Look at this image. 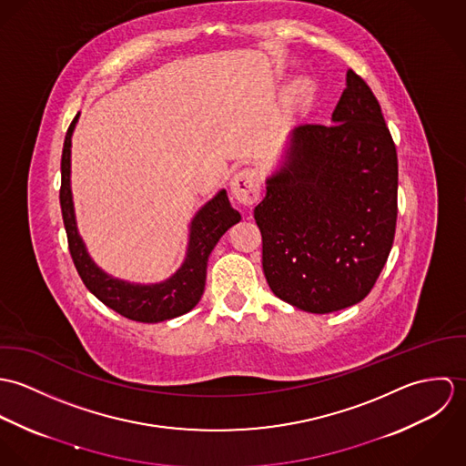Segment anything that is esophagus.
Returning a JSON list of instances; mask_svg holds the SVG:
<instances>
[{
	"instance_id": "1",
	"label": "esophagus",
	"mask_w": 466,
	"mask_h": 466,
	"mask_svg": "<svg viewBox=\"0 0 466 466\" xmlns=\"http://www.w3.org/2000/svg\"><path fill=\"white\" fill-rule=\"evenodd\" d=\"M231 194L244 206H253L260 198V174L257 168H242L231 179Z\"/></svg>"
}]
</instances>
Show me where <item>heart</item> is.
Returning <instances> with one entry per match:
<instances>
[{
    "instance_id": "obj_1",
    "label": "heart",
    "mask_w": 466,
    "mask_h": 466,
    "mask_svg": "<svg viewBox=\"0 0 466 466\" xmlns=\"http://www.w3.org/2000/svg\"><path fill=\"white\" fill-rule=\"evenodd\" d=\"M310 89H312V86H310V80L303 78V80H299V82L294 86V89H292V95H294L296 98H303V96H307V95L310 93Z\"/></svg>"
}]
</instances>
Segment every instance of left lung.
<instances>
[{"instance_id":"left-lung-1","label":"left lung","mask_w":466,"mask_h":466,"mask_svg":"<svg viewBox=\"0 0 466 466\" xmlns=\"http://www.w3.org/2000/svg\"><path fill=\"white\" fill-rule=\"evenodd\" d=\"M332 122L290 133L255 208L270 290L312 314L370 294L393 248L399 211L397 147L379 100L353 69Z\"/></svg>"}]
</instances>
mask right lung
I'll return each instance as SVG.
<instances>
[{
    "mask_svg": "<svg viewBox=\"0 0 466 466\" xmlns=\"http://www.w3.org/2000/svg\"><path fill=\"white\" fill-rule=\"evenodd\" d=\"M78 122L73 118L67 129L61 159V209L66 228L67 246L78 276L91 294L120 316L139 323H159L190 312L204 292L208 258L220 237L242 217L229 204L226 190H218L190 222L187 257L181 267L157 283H131L102 270L89 257L78 235L71 196V136Z\"/></svg>",
    "mask_w": 466,
    "mask_h": 466,
    "instance_id": "1",
    "label": "right lung"
}]
</instances>
